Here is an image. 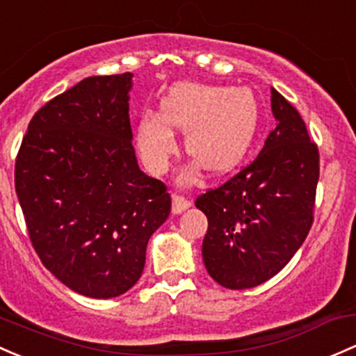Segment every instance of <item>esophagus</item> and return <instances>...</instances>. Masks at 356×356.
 I'll return each instance as SVG.
<instances>
[{
	"instance_id": "34e87169",
	"label": "esophagus",
	"mask_w": 356,
	"mask_h": 356,
	"mask_svg": "<svg viewBox=\"0 0 356 356\" xmlns=\"http://www.w3.org/2000/svg\"><path fill=\"white\" fill-rule=\"evenodd\" d=\"M191 204H193L191 203V200H188L186 196H182V194H174V196H172V211H174L175 215L186 211Z\"/></svg>"
}]
</instances>
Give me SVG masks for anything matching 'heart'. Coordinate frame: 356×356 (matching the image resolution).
Returning <instances> with one entry per match:
<instances>
[{
	"mask_svg": "<svg viewBox=\"0 0 356 356\" xmlns=\"http://www.w3.org/2000/svg\"><path fill=\"white\" fill-rule=\"evenodd\" d=\"M259 124V106L245 87L181 83L163 97L162 115H141L138 148L145 165L163 174L179 153L172 126L186 133V149L196 162L181 175L182 182L196 179L201 167L223 174L244 159Z\"/></svg>",
	"mask_w": 356,
	"mask_h": 356,
	"instance_id": "obj_1",
	"label": "heart"
}]
</instances>
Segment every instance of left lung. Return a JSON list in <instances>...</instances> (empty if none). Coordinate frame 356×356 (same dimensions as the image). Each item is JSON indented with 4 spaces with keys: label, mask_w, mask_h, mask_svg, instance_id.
<instances>
[{
    "label": "left lung",
    "mask_w": 356,
    "mask_h": 356,
    "mask_svg": "<svg viewBox=\"0 0 356 356\" xmlns=\"http://www.w3.org/2000/svg\"><path fill=\"white\" fill-rule=\"evenodd\" d=\"M271 111L276 126L259 155L196 200L208 218L204 266L230 290L257 286L282 271L314 222L319 149L298 111L275 88Z\"/></svg>",
    "instance_id": "8db88e82"
}]
</instances>
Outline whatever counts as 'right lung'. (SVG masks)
Here are the masks:
<instances>
[{
  "label": "right lung",
  "instance_id": "1",
  "mask_svg": "<svg viewBox=\"0 0 356 356\" xmlns=\"http://www.w3.org/2000/svg\"><path fill=\"white\" fill-rule=\"evenodd\" d=\"M131 73L90 76L33 114L15 162L29 237L76 293L112 298L140 280L170 194L140 170L129 124Z\"/></svg>",
  "mask_w": 356,
  "mask_h": 356
}]
</instances>
